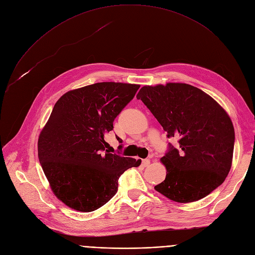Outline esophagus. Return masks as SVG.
<instances>
[{"mask_svg":"<svg viewBox=\"0 0 255 255\" xmlns=\"http://www.w3.org/2000/svg\"><path fill=\"white\" fill-rule=\"evenodd\" d=\"M142 165L144 166V167H146V166H149L150 165V163H151V161H150V160L149 159H143L142 160Z\"/></svg>","mask_w":255,"mask_h":255,"instance_id":"obj_1","label":"esophagus"}]
</instances>
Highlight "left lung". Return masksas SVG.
<instances>
[{
	"label": "left lung",
	"instance_id": "1",
	"mask_svg": "<svg viewBox=\"0 0 255 255\" xmlns=\"http://www.w3.org/2000/svg\"><path fill=\"white\" fill-rule=\"evenodd\" d=\"M167 132L178 137L161 158L165 180L155 190L192 203L215 190L230 172L235 145L232 120L208 94L187 84L142 87L136 96Z\"/></svg>",
	"mask_w": 255,
	"mask_h": 255
}]
</instances>
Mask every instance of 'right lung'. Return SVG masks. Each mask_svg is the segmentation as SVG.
<instances>
[{
    "mask_svg": "<svg viewBox=\"0 0 255 255\" xmlns=\"http://www.w3.org/2000/svg\"><path fill=\"white\" fill-rule=\"evenodd\" d=\"M138 89L97 83L67 92L53 106L38 139V157L52 192L66 206L79 212L99 209L117 193L121 175L140 164L110 153L104 140Z\"/></svg>",
    "mask_w": 255,
    "mask_h": 255,
    "instance_id": "right-lung-1",
    "label": "right lung"
}]
</instances>
